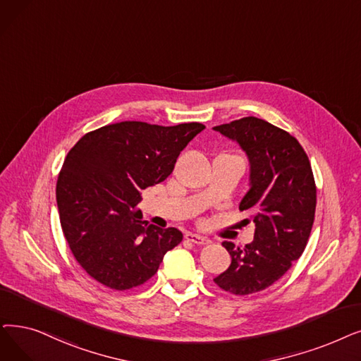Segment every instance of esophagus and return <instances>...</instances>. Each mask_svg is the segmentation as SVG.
Segmentation results:
<instances>
[{
  "mask_svg": "<svg viewBox=\"0 0 361 361\" xmlns=\"http://www.w3.org/2000/svg\"><path fill=\"white\" fill-rule=\"evenodd\" d=\"M184 238L189 242L196 243V245H207L209 242L207 238H203V236H200V234H196V233H190V231L185 233Z\"/></svg>",
  "mask_w": 361,
  "mask_h": 361,
  "instance_id": "34e87169",
  "label": "esophagus"
}]
</instances>
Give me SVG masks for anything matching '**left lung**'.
<instances>
[{
    "label": "left lung",
    "instance_id": "8db88e82",
    "mask_svg": "<svg viewBox=\"0 0 361 361\" xmlns=\"http://www.w3.org/2000/svg\"><path fill=\"white\" fill-rule=\"evenodd\" d=\"M214 130L236 142L249 161V190L239 209L252 214L257 227L243 249L223 242L231 264L214 281L234 295L255 293L302 255L314 223V177L298 140L267 121L247 116Z\"/></svg>",
    "mask_w": 361,
    "mask_h": 361
}]
</instances>
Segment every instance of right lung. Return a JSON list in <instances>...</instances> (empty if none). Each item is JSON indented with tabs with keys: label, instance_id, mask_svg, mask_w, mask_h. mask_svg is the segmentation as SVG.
<instances>
[{
	"label": "right lung",
	"instance_id": "1",
	"mask_svg": "<svg viewBox=\"0 0 361 361\" xmlns=\"http://www.w3.org/2000/svg\"><path fill=\"white\" fill-rule=\"evenodd\" d=\"M203 128L123 121L85 134L68 153L56 187L61 230L75 259L102 285H143L183 240L180 230L149 224L135 207Z\"/></svg>",
	"mask_w": 361,
	"mask_h": 361
}]
</instances>
